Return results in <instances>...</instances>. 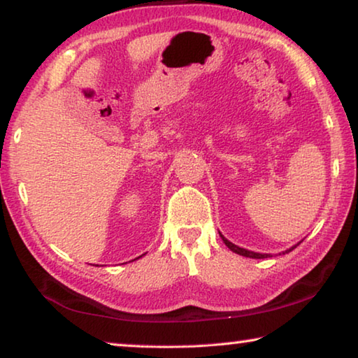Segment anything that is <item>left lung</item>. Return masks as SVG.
<instances>
[{"instance_id": "1", "label": "left lung", "mask_w": 358, "mask_h": 358, "mask_svg": "<svg viewBox=\"0 0 358 358\" xmlns=\"http://www.w3.org/2000/svg\"><path fill=\"white\" fill-rule=\"evenodd\" d=\"M220 236H221V239H223V242L226 243V247L229 248L231 252H234V253H237V255H242V257H245V258H255V259H261V258H269L271 255L269 253H257V252H250V250H247V248H241V247H237V245H234V243L232 242H229L228 239H226V237L221 234L220 232ZM303 242V241H301ZM301 242H298L296 245H299V243ZM296 245H293V247H290V248H287L285 252H282L283 255L285 253H288V252H292L293 248H296Z\"/></svg>"}]
</instances>
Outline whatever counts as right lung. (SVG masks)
Masks as SVG:
<instances>
[{
	"label": "right lung",
	"instance_id": "obj_1",
	"mask_svg": "<svg viewBox=\"0 0 358 358\" xmlns=\"http://www.w3.org/2000/svg\"><path fill=\"white\" fill-rule=\"evenodd\" d=\"M138 258H140V257H138Z\"/></svg>",
	"mask_w": 358,
	"mask_h": 358
}]
</instances>
